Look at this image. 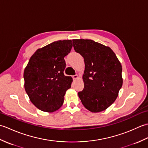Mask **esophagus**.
<instances>
[{
    "mask_svg": "<svg viewBox=\"0 0 148 148\" xmlns=\"http://www.w3.org/2000/svg\"><path fill=\"white\" fill-rule=\"evenodd\" d=\"M72 77H73L74 79H78V77H79V76H78L77 74H76V75H74V76H72Z\"/></svg>",
    "mask_w": 148,
    "mask_h": 148,
    "instance_id": "1",
    "label": "esophagus"
}]
</instances>
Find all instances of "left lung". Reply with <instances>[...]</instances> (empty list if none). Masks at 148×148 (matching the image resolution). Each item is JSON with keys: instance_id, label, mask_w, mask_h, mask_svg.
Here are the masks:
<instances>
[{"instance_id": "1", "label": "left lung", "mask_w": 148, "mask_h": 148, "mask_svg": "<svg viewBox=\"0 0 148 148\" xmlns=\"http://www.w3.org/2000/svg\"><path fill=\"white\" fill-rule=\"evenodd\" d=\"M73 46L84 58V89L78 93L83 105L99 112L114 103L123 85L122 66L109 46L90 39H74Z\"/></svg>"}]
</instances>
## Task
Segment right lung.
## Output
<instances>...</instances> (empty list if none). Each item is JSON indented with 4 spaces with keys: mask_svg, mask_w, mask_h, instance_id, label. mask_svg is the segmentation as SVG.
Masks as SVG:
<instances>
[{
    "mask_svg": "<svg viewBox=\"0 0 148 148\" xmlns=\"http://www.w3.org/2000/svg\"><path fill=\"white\" fill-rule=\"evenodd\" d=\"M72 47L71 40L49 44L37 49L25 68V90L33 104L44 112L61 108L66 91L71 86L72 78L65 76L64 71V57Z\"/></svg>",
    "mask_w": 148,
    "mask_h": 148,
    "instance_id": "1",
    "label": "right lung"
}]
</instances>
